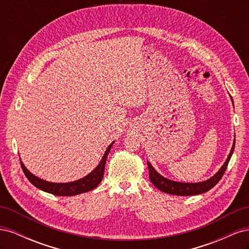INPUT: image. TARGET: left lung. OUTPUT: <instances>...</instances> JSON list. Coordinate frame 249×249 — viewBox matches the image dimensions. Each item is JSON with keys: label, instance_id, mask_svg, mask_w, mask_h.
Instances as JSON below:
<instances>
[{"label": "left lung", "instance_id": "obj_1", "mask_svg": "<svg viewBox=\"0 0 249 249\" xmlns=\"http://www.w3.org/2000/svg\"><path fill=\"white\" fill-rule=\"evenodd\" d=\"M233 148H235V140H233L232 147L229 154L228 159L224 162L221 168L218 170V172H216V175H214L212 178L207 179V180H203V182L182 183V182H176V180L168 179L166 178L162 177L160 173H158L156 171V169L152 166V164L147 161V166H148V170H149V179H150V182L153 183V185L156 188H158V189L161 190L162 192L172 194V195L187 196V195H197V194L205 193V192L212 189V188L221 179L225 170H227L229 162L231 160V157L233 153Z\"/></svg>", "mask_w": 249, "mask_h": 249}]
</instances>
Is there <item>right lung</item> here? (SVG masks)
I'll return each mask as SVG.
<instances>
[{"mask_svg":"<svg viewBox=\"0 0 249 249\" xmlns=\"http://www.w3.org/2000/svg\"><path fill=\"white\" fill-rule=\"evenodd\" d=\"M113 143H114V141H113L108 146V148L106 152H105L99 165H97V166L91 172H90L89 175H87L86 177L82 178L78 180H73V182L51 183V182H48V180L41 179L39 178H37L36 176H34L33 173L30 172L25 167L24 163H22L21 161H20V166L22 168V171H24V173H25V176L27 177V178L30 180V182H31L32 185H34L36 188H38V189H40L44 192L57 195V196H72V195L85 193V192L92 190L102 182L103 177H104L105 164H106L107 157L109 155V152L111 149V146L113 145Z\"/></svg>","mask_w":249,"mask_h":249,"instance_id":"obj_1","label":"right lung"}]
</instances>
